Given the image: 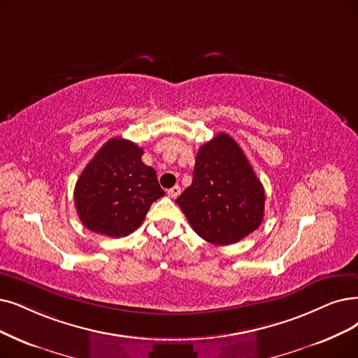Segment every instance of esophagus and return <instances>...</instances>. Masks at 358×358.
<instances>
[{
	"label": "esophagus",
	"mask_w": 358,
	"mask_h": 358,
	"mask_svg": "<svg viewBox=\"0 0 358 358\" xmlns=\"http://www.w3.org/2000/svg\"><path fill=\"white\" fill-rule=\"evenodd\" d=\"M179 194H180V187H179V185H175L173 188H170V189L167 191V195H169L170 198H176V196H179Z\"/></svg>",
	"instance_id": "obj_1"
}]
</instances>
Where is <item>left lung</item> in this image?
Returning a JSON list of instances; mask_svg holds the SVG:
<instances>
[{
  "instance_id": "1",
  "label": "left lung",
  "mask_w": 358,
  "mask_h": 358,
  "mask_svg": "<svg viewBox=\"0 0 358 358\" xmlns=\"http://www.w3.org/2000/svg\"><path fill=\"white\" fill-rule=\"evenodd\" d=\"M264 188L244 151L219 134L196 152L191 187L176 204L194 231L214 245H231L259 227L264 217Z\"/></svg>"
}]
</instances>
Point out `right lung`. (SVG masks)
Wrapping results in <instances>:
<instances>
[{"instance_id":"1","label":"right lung","mask_w":358,"mask_h":358,"mask_svg":"<svg viewBox=\"0 0 358 358\" xmlns=\"http://www.w3.org/2000/svg\"><path fill=\"white\" fill-rule=\"evenodd\" d=\"M144 150L111 138L98 150L75 187L78 216L90 231L110 238L132 234L151 204L164 195L155 170L142 163Z\"/></svg>"}]
</instances>
